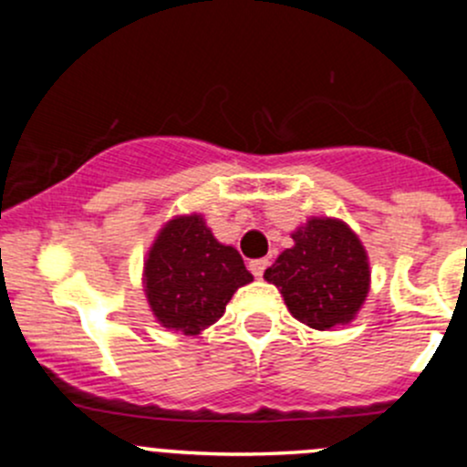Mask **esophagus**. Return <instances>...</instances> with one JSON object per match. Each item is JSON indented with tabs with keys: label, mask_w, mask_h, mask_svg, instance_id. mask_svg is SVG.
Listing matches in <instances>:
<instances>
[{
	"label": "esophagus",
	"mask_w": 467,
	"mask_h": 467,
	"mask_svg": "<svg viewBox=\"0 0 467 467\" xmlns=\"http://www.w3.org/2000/svg\"><path fill=\"white\" fill-rule=\"evenodd\" d=\"M266 266H268V260H266V257H262V260H253V262H251V271H253V275H255V277H262V275H264V271H266Z\"/></svg>",
	"instance_id": "34e87169"
}]
</instances>
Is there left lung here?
I'll return each mask as SVG.
<instances>
[{"label":"left lung","instance_id":"1","mask_svg":"<svg viewBox=\"0 0 467 467\" xmlns=\"http://www.w3.org/2000/svg\"><path fill=\"white\" fill-rule=\"evenodd\" d=\"M264 277L280 289L289 312L314 329H332L355 318L370 285L368 257L343 221L309 219L296 230Z\"/></svg>","mask_w":467,"mask_h":467}]
</instances>
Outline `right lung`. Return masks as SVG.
Wrapping results in <instances>:
<instances>
[{"instance_id":"obj_1","label":"right lung","mask_w":467,"mask_h":467,"mask_svg":"<svg viewBox=\"0 0 467 467\" xmlns=\"http://www.w3.org/2000/svg\"><path fill=\"white\" fill-rule=\"evenodd\" d=\"M251 280L242 255L216 242L199 214L169 221L144 266L155 318L182 334H199L219 321L234 291Z\"/></svg>"}]
</instances>
